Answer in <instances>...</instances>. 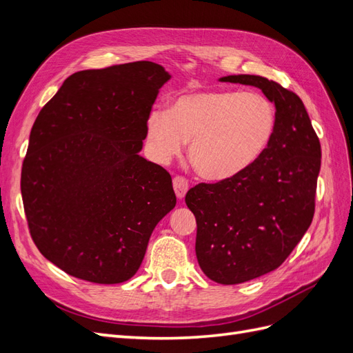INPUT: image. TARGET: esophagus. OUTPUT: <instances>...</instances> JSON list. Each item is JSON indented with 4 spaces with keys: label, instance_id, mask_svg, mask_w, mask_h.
Instances as JSON below:
<instances>
[{
    "label": "esophagus",
    "instance_id": "esophagus-1",
    "mask_svg": "<svg viewBox=\"0 0 353 353\" xmlns=\"http://www.w3.org/2000/svg\"><path fill=\"white\" fill-rule=\"evenodd\" d=\"M174 190L178 199H184L188 191V181L184 176H175L174 178Z\"/></svg>",
    "mask_w": 353,
    "mask_h": 353
}]
</instances>
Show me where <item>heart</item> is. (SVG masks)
<instances>
[{"label":"heart","mask_w":353,"mask_h":353,"mask_svg":"<svg viewBox=\"0 0 353 353\" xmlns=\"http://www.w3.org/2000/svg\"><path fill=\"white\" fill-rule=\"evenodd\" d=\"M275 126V105L263 94L212 90L181 95L169 112L152 110L145 132L157 162H169L190 141L188 157L199 175L219 181L252 166Z\"/></svg>","instance_id":"1"}]
</instances>
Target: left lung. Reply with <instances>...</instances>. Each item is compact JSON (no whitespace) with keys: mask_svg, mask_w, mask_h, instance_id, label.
<instances>
[{"mask_svg":"<svg viewBox=\"0 0 353 353\" xmlns=\"http://www.w3.org/2000/svg\"><path fill=\"white\" fill-rule=\"evenodd\" d=\"M219 81L262 90L276 110L272 140L252 166L215 184L201 183L185 196L197 222L200 268L228 285L276 270L305 236L315 212L321 145L294 92L256 74Z\"/></svg>","mask_w":353,"mask_h":353,"instance_id":"8db88e82","label":"left lung"}]
</instances>
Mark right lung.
Instances as JSON below:
<instances>
[{
    "instance_id": "right-lung-1",
    "label": "right lung",
    "mask_w": 353,
    "mask_h": 353,
    "mask_svg": "<svg viewBox=\"0 0 353 353\" xmlns=\"http://www.w3.org/2000/svg\"><path fill=\"white\" fill-rule=\"evenodd\" d=\"M169 79L153 61L82 70L39 112L20 188L32 240L66 274L97 284L130 280L175 208L168 170L140 156Z\"/></svg>"
}]
</instances>
